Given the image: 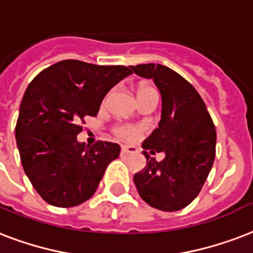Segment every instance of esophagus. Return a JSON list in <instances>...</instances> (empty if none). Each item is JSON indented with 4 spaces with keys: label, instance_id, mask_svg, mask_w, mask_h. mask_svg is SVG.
Wrapping results in <instances>:
<instances>
[{
    "label": "esophagus",
    "instance_id": "1",
    "mask_svg": "<svg viewBox=\"0 0 253 253\" xmlns=\"http://www.w3.org/2000/svg\"><path fill=\"white\" fill-rule=\"evenodd\" d=\"M135 151H136V148L132 147V146H122V148H121V154H122V155L134 154Z\"/></svg>",
    "mask_w": 253,
    "mask_h": 253
}]
</instances>
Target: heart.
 <instances>
[{
    "instance_id": "obj_1",
    "label": "heart",
    "mask_w": 253,
    "mask_h": 253,
    "mask_svg": "<svg viewBox=\"0 0 253 253\" xmlns=\"http://www.w3.org/2000/svg\"><path fill=\"white\" fill-rule=\"evenodd\" d=\"M148 90H154L152 87H140L139 95L142 92L148 91ZM106 102V101H105ZM114 134L118 138L125 140H134L140 135V127L136 125H128V123H122V125H117L114 127Z\"/></svg>"
}]
</instances>
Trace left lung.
<instances>
[{
  "label": "left lung",
  "instance_id": "obj_1",
  "mask_svg": "<svg viewBox=\"0 0 253 253\" xmlns=\"http://www.w3.org/2000/svg\"><path fill=\"white\" fill-rule=\"evenodd\" d=\"M135 74L154 80L162 94L159 127L143 142L147 165L134 175L140 198L161 211H179L199 195L215 161L216 130L196 88L163 65L131 66ZM165 152L157 162L151 156ZM151 153V156L149 154Z\"/></svg>",
  "mask_w": 253,
  "mask_h": 253
}]
</instances>
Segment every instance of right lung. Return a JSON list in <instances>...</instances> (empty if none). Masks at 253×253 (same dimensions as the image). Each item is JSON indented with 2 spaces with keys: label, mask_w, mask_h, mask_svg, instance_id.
<instances>
[{
  "label": "right lung",
  "mask_w": 253,
  "mask_h": 253,
  "mask_svg": "<svg viewBox=\"0 0 253 253\" xmlns=\"http://www.w3.org/2000/svg\"><path fill=\"white\" fill-rule=\"evenodd\" d=\"M131 66L65 59L42 70L25 91L15 139L25 173L46 203L69 208L90 199L119 144L77 140L86 117H95L113 86Z\"/></svg>",
  "instance_id": "right-lung-1"
}]
</instances>
